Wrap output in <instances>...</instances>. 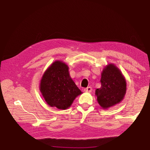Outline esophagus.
Here are the masks:
<instances>
[{
  "instance_id": "34e87169",
  "label": "esophagus",
  "mask_w": 150,
  "mask_h": 150,
  "mask_svg": "<svg viewBox=\"0 0 150 150\" xmlns=\"http://www.w3.org/2000/svg\"><path fill=\"white\" fill-rule=\"evenodd\" d=\"M84 91L85 92H89V93H90V92H91V91H92V88H91V87H88L86 88H84Z\"/></svg>"
}]
</instances>
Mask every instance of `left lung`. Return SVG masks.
Listing matches in <instances>:
<instances>
[{
  "instance_id": "left-lung-1",
  "label": "left lung",
  "mask_w": 150,
  "mask_h": 150,
  "mask_svg": "<svg viewBox=\"0 0 150 150\" xmlns=\"http://www.w3.org/2000/svg\"><path fill=\"white\" fill-rule=\"evenodd\" d=\"M101 87L95 90L98 104L108 109L120 103L126 93V81L120 70L113 64H108L101 73Z\"/></svg>"
}]
</instances>
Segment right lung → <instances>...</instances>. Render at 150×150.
<instances>
[{"mask_svg":"<svg viewBox=\"0 0 150 150\" xmlns=\"http://www.w3.org/2000/svg\"><path fill=\"white\" fill-rule=\"evenodd\" d=\"M39 87L46 103L59 110L68 109L82 93L70 77L68 66L61 60H56L47 68Z\"/></svg>","mask_w":150,"mask_h":150,"instance_id":"1","label":"right lung"}]
</instances>
